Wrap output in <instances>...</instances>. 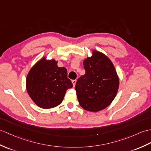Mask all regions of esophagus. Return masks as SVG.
<instances>
[{
    "label": "esophagus",
    "instance_id": "obj_1",
    "mask_svg": "<svg viewBox=\"0 0 151 151\" xmlns=\"http://www.w3.org/2000/svg\"><path fill=\"white\" fill-rule=\"evenodd\" d=\"M76 82V80H72V83H73V87H75V86Z\"/></svg>",
    "mask_w": 151,
    "mask_h": 151
}]
</instances>
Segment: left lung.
I'll list each match as a JSON object with an SVG mask.
<instances>
[{
    "label": "left lung",
    "instance_id": "left-lung-1",
    "mask_svg": "<svg viewBox=\"0 0 151 151\" xmlns=\"http://www.w3.org/2000/svg\"><path fill=\"white\" fill-rule=\"evenodd\" d=\"M86 73L77 80V99L82 107L98 112L109 106L116 95L119 78L110 59L101 52L93 51L83 62Z\"/></svg>",
    "mask_w": 151,
    "mask_h": 151
}]
</instances>
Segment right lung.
I'll list each match as a JSON object with an SVG mask.
<instances>
[{
	"label": "right lung",
	"instance_id": "1",
	"mask_svg": "<svg viewBox=\"0 0 151 151\" xmlns=\"http://www.w3.org/2000/svg\"><path fill=\"white\" fill-rule=\"evenodd\" d=\"M73 83L68 78L65 68H59L54 59L44 57L31 69L26 78V89L30 98L38 107L50 109L58 106L66 91Z\"/></svg>",
	"mask_w": 151,
	"mask_h": 151
}]
</instances>
